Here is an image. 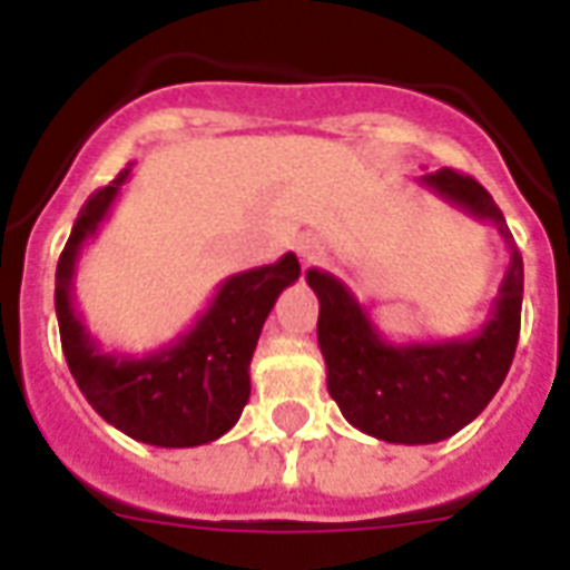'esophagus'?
<instances>
[{
	"label": "esophagus",
	"instance_id": "obj_1",
	"mask_svg": "<svg viewBox=\"0 0 570 570\" xmlns=\"http://www.w3.org/2000/svg\"><path fill=\"white\" fill-rule=\"evenodd\" d=\"M294 249H297L299 262H303V264H317L326 253L324 240H321L317 235H299L297 244H294Z\"/></svg>",
	"mask_w": 570,
	"mask_h": 570
}]
</instances>
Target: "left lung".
I'll list each match as a JSON object with an SVG mask.
<instances>
[{
    "label": "left lung",
    "mask_w": 570,
    "mask_h": 570,
    "mask_svg": "<svg viewBox=\"0 0 570 570\" xmlns=\"http://www.w3.org/2000/svg\"><path fill=\"white\" fill-rule=\"evenodd\" d=\"M422 184L475 219L493 223L511 249L509 271L482 330L452 342L392 345L345 282L324 271L306 273L317 294V345L326 363V390L342 416L386 443L425 445L458 434L482 413L514 360L523 303V258L511 244L505 216L470 175L440 169Z\"/></svg>",
    "instance_id": "left-lung-1"
}]
</instances>
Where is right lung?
<instances>
[{"instance_id":"obj_1","label":"right lung","mask_w":570,"mask_h":570,"mask_svg":"<svg viewBox=\"0 0 570 570\" xmlns=\"http://www.w3.org/2000/svg\"><path fill=\"white\" fill-rule=\"evenodd\" d=\"M130 169L134 163L88 196L61 249L56 267L61 351L79 392L109 425L139 443L189 449L232 431L244 413L258 335L276 297L297 282L299 262L288 253L276 264L228 276L193 330L154 354H104L73 308V273L79 249L97 235Z\"/></svg>"}]
</instances>
